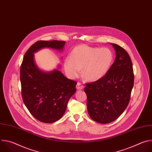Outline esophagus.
I'll list each match as a JSON object with an SVG mask.
<instances>
[{
    "label": "esophagus",
    "mask_w": 152,
    "mask_h": 152,
    "mask_svg": "<svg viewBox=\"0 0 152 152\" xmlns=\"http://www.w3.org/2000/svg\"><path fill=\"white\" fill-rule=\"evenodd\" d=\"M83 88H84V86L82 85L80 83L78 82V83H77V85H76V88H77V90H83Z\"/></svg>",
    "instance_id": "esophagus-1"
}]
</instances>
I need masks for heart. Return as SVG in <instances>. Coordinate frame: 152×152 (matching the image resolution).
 <instances>
[{
    "label": "heart",
    "instance_id": "b5f03b06",
    "mask_svg": "<svg viewBox=\"0 0 152 152\" xmlns=\"http://www.w3.org/2000/svg\"><path fill=\"white\" fill-rule=\"evenodd\" d=\"M113 59V53L108 48L80 45L73 49L70 57L64 59L63 66L66 73L72 79L77 77L82 68V75L86 80L97 81L107 74Z\"/></svg>",
    "mask_w": 152,
    "mask_h": 152
}]
</instances>
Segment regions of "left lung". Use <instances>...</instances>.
<instances>
[{"instance_id": "8db88e82", "label": "left lung", "mask_w": 152, "mask_h": 152, "mask_svg": "<svg viewBox=\"0 0 152 152\" xmlns=\"http://www.w3.org/2000/svg\"><path fill=\"white\" fill-rule=\"evenodd\" d=\"M111 45L116 56L110 70L101 79L86 83L84 90L87 96L90 117L102 124L115 121L124 111L134 82L132 64L129 54L118 45Z\"/></svg>"}]
</instances>
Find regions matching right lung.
Instances as JSON below:
<instances>
[{
	"label": "right lung",
	"instance_id": "obj_1",
	"mask_svg": "<svg viewBox=\"0 0 152 152\" xmlns=\"http://www.w3.org/2000/svg\"><path fill=\"white\" fill-rule=\"evenodd\" d=\"M65 45L64 41H38L26 52L21 66L24 103L31 114L43 123L55 122L64 115L69 99L76 91L77 82L64 76L60 65L49 72L41 70L34 53L45 48L62 52Z\"/></svg>",
	"mask_w": 152,
	"mask_h": 152
}]
</instances>
